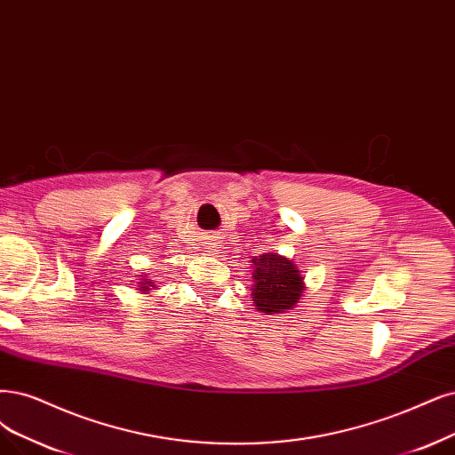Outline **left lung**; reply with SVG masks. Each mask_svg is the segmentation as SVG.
Instances as JSON below:
<instances>
[{
	"label": "left lung",
	"mask_w": 455,
	"mask_h": 455,
	"mask_svg": "<svg viewBox=\"0 0 455 455\" xmlns=\"http://www.w3.org/2000/svg\"><path fill=\"white\" fill-rule=\"evenodd\" d=\"M253 301L260 313H283L292 309L304 292V277L292 260L279 255H262L253 260Z\"/></svg>",
	"instance_id": "left-lung-1"
}]
</instances>
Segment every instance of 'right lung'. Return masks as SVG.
<instances>
[{
	"label": "right lung",
	"mask_w": 455,
	"mask_h": 455,
	"mask_svg": "<svg viewBox=\"0 0 455 455\" xmlns=\"http://www.w3.org/2000/svg\"><path fill=\"white\" fill-rule=\"evenodd\" d=\"M140 284H146V283H140ZM149 287H154V284H151V283H149V281H148V287H140V289H142V291H148V289H149Z\"/></svg>",
	"instance_id": "add662e5"
}]
</instances>
